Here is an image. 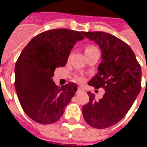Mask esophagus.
Instances as JSON below:
<instances>
[{
    "mask_svg": "<svg viewBox=\"0 0 147 147\" xmlns=\"http://www.w3.org/2000/svg\"><path fill=\"white\" fill-rule=\"evenodd\" d=\"M82 88L78 87V89H77V91H76V94H78V93H79L80 92H82Z\"/></svg>",
    "mask_w": 147,
    "mask_h": 147,
    "instance_id": "obj_1",
    "label": "esophagus"
}]
</instances>
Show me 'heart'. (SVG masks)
I'll return each mask as SVG.
<instances>
[{"label": "heart", "instance_id": "1", "mask_svg": "<svg viewBox=\"0 0 147 147\" xmlns=\"http://www.w3.org/2000/svg\"><path fill=\"white\" fill-rule=\"evenodd\" d=\"M95 49H98L95 47L94 46H92V45H88L87 47H85V54H88V53H91L92 51L95 50ZM76 79L79 82H82L83 81H84V77L82 76H81V75H76Z\"/></svg>", "mask_w": 147, "mask_h": 147}]
</instances>
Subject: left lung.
Masks as SVG:
<instances>
[{
	"instance_id": "8db88e82",
	"label": "left lung",
	"mask_w": 147,
	"mask_h": 147,
	"mask_svg": "<svg viewBox=\"0 0 147 147\" xmlns=\"http://www.w3.org/2000/svg\"><path fill=\"white\" fill-rule=\"evenodd\" d=\"M101 50L98 72L88 85L103 88L105 93L96 100L88 92L89 102L82 107L85 122L97 129L116 124L125 116L141 90V68L134 53L123 40L105 32H82Z\"/></svg>"
}]
</instances>
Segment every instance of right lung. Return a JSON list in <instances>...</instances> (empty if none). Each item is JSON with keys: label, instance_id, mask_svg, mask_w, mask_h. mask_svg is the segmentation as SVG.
Here are the masks:
<instances>
[{"label": "right lung", "instance_id": "obj_1", "mask_svg": "<svg viewBox=\"0 0 147 147\" xmlns=\"http://www.w3.org/2000/svg\"><path fill=\"white\" fill-rule=\"evenodd\" d=\"M78 31L54 29L38 34L24 47L15 65V89L26 115L40 124L55 123L77 91L74 82L58 87L53 82L55 68L65 65Z\"/></svg>", "mask_w": 147, "mask_h": 147}]
</instances>
